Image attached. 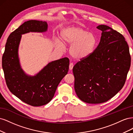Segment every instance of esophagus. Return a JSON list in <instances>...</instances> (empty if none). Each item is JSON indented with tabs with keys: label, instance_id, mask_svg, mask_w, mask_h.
<instances>
[{
	"label": "esophagus",
	"instance_id": "34e87169",
	"mask_svg": "<svg viewBox=\"0 0 133 133\" xmlns=\"http://www.w3.org/2000/svg\"><path fill=\"white\" fill-rule=\"evenodd\" d=\"M73 66H74V64L73 63H70V64H69V69L71 70L73 69Z\"/></svg>",
	"mask_w": 133,
	"mask_h": 133
}]
</instances>
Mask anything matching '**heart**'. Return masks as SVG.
<instances>
[{
  "label": "heart",
  "mask_w": 133,
  "mask_h": 133,
  "mask_svg": "<svg viewBox=\"0 0 133 133\" xmlns=\"http://www.w3.org/2000/svg\"><path fill=\"white\" fill-rule=\"evenodd\" d=\"M60 37L64 44L71 45L69 49L70 55L73 58L81 60L90 56L97 45V38L91 32H88L79 26H70L60 32ZM56 44L60 47L64 44L59 39Z\"/></svg>",
  "instance_id": "b5f03b06"
}]
</instances>
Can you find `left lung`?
Returning <instances> with one entry per match:
<instances>
[{
  "mask_svg": "<svg viewBox=\"0 0 133 133\" xmlns=\"http://www.w3.org/2000/svg\"><path fill=\"white\" fill-rule=\"evenodd\" d=\"M96 28L102 31L99 45L73 69L76 94L89 104L104 103L117 94L125 82L131 63L123 35L105 25Z\"/></svg>",
  "mask_w": 133,
  "mask_h": 133,
  "instance_id": "left-lung-1",
  "label": "left lung"
}]
</instances>
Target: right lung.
<instances>
[{
    "instance_id": "1",
    "label": "right lung",
    "mask_w": 133,
    "mask_h": 133,
    "mask_svg": "<svg viewBox=\"0 0 133 133\" xmlns=\"http://www.w3.org/2000/svg\"><path fill=\"white\" fill-rule=\"evenodd\" d=\"M47 30L45 21L31 20L24 22L9 35L2 57V68L8 89L22 101L34 107L45 105L53 99L59 83L69 70L68 58L49 63L33 76L26 74L22 68L18 54L22 35Z\"/></svg>"
}]
</instances>
